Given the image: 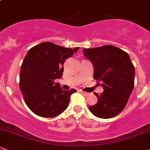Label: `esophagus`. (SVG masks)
Returning a JSON list of instances; mask_svg holds the SVG:
<instances>
[{
	"label": "esophagus",
	"instance_id": "34e87169",
	"mask_svg": "<svg viewBox=\"0 0 150 150\" xmlns=\"http://www.w3.org/2000/svg\"><path fill=\"white\" fill-rule=\"evenodd\" d=\"M81 93L83 95V96H88V95L90 94L89 93H88V92H85V91H81Z\"/></svg>",
	"mask_w": 150,
	"mask_h": 150
}]
</instances>
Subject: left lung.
Segmentation results:
<instances>
[{
	"instance_id": "left-lung-1",
	"label": "left lung",
	"mask_w": 150,
	"mask_h": 150,
	"mask_svg": "<svg viewBox=\"0 0 150 150\" xmlns=\"http://www.w3.org/2000/svg\"><path fill=\"white\" fill-rule=\"evenodd\" d=\"M83 55L94 66V79L101 81L104 91L94 93L97 103L88 107L102 119L115 117L124 109L134 86V67L129 56L112 45L83 49Z\"/></svg>"
}]
</instances>
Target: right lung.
Masks as SVG:
<instances>
[{
  "label": "right lung",
  "mask_w": 150,
  "mask_h": 150,
  "mask_svg": "<svg viewBox=\"0 0 150 150\" xmlns=\"http://www.w3.org/2000/svg\"><path fill=\"white\" fill-rule=\"evenodd\" d=\"M79 49L43 42L28 51L21 64L19 86L26 105L36 115L51 118L68 107L71 95L76 90L64 91L54 82L62 77L66 59Z\"/></svg>",
  "instance_id": "add662e5"
}]
</instances>
